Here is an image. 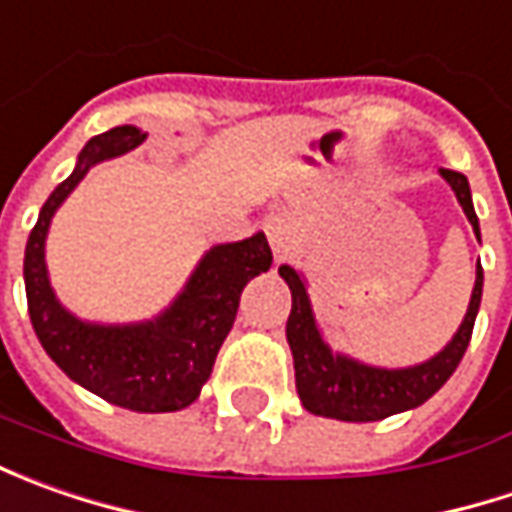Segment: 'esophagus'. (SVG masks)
Returning <instances> with one entry per match:
<instances>
[{
	"instance_id": "obj_1",
	"label": "esophagus",
	"mask_w": 512,
	"mask_h": 512,
	"mask_svg": "<svg viewBox=\"0 0 512 512\" xmlns=\"http://www.w3.org/2000/svg\"><path fill=\"white\" fill-rule=\"evenodd\" d=\"M265 233L273 253H276V262H285L287 253H290V222L282 213H276L265 222Z\"/></svg>"
}]
</instances>
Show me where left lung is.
I'll list each match as a JSON object with an SVG mask.
<instances>
[{
	"label": "left lung",
	"mask_w": 512,
	"mask_h": 512,
	"mask_svg": "<svg viewBox=\"0 0 512 512\" xmlns=\"http://www.w3.org/2000/svg\"><path fill=\"white\" fill-rule=\"evenodd\" d=\"M439 173L450 185V190L456 193L467 222L473 225L476 239L482 242L479 216L473 210L467 176L444 168ZM279 276L285 279L287 287H290V296H293V307L287 316V344L293 353L299 399L310 413L325 416V419H339V422H379L387 416L413 410V407L427 402L433 393H439L442 384L459 367L464 350L470 344L484 287V273L482 265H479L462 325L436 356H430L427 362L410 364V367H379V364L359 362V359L339 353L327 344L325 333L316 322L313 305H310L307 279L302 270L282 265Z\"/></svg>",
	"instance_id": "8db88e82"
}]
</instances>
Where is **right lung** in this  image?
<instances>
[{"label":"right lung","instance_id":"obj_1","mask_svg":"<svg viewBox=\"0 0 512 512\" xmlns=\"http://www.w3.org/2000/svg\"><path fill=\"white\" fill-rule=\"evenodd\" d=\"M148 133L122 125L93 136L76 168L48 196L25 247V293L39 342L56 367L99 399L136 413H173L199 399L227 339L245 285L267 273L273 253L265 233L213 245L162 313L145 322L102 325L70 313L50 287L45 242L56 210L99 162L139 148Z\"/></svg>","mask_w":512,"mask_h":512}]
</instances>
